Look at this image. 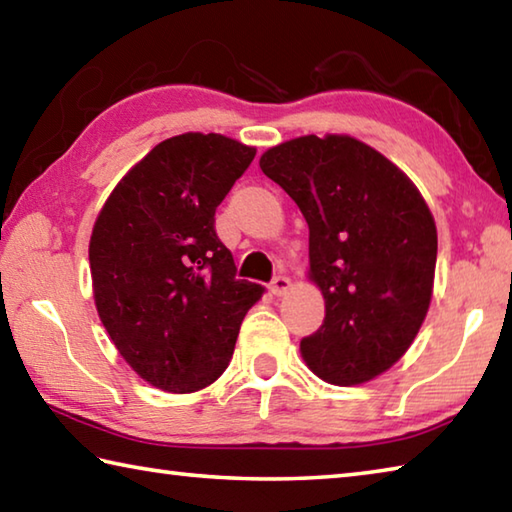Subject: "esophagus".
<instances>
[{
  "label": "esophagus",
  "mask_w": 512,
  "mask_h": 512,
  "mask_svg": "<svg viewBox=\"0 0 512 512\" xmlns=\"http://www.w3.org/2000/svg\"><path fill=\"white\" fill-rule=\"evenodd\" d=\"M288 288H291V280H288L286 275H277V277H273V282H271V293L273 295H284Z\"/></svg>",
  "instance_id": "obj_1"
}]
</instances>
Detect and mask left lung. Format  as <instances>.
Listing matches in <instances>:
<instances>
[{"instance_id": "8db88e82", "label": "left lung", "mask_w": 512, "mask_h": 512, "mask_svg": "<svg viewBox=\"0 0 512 512\" xmlns=\"http://www.w3.org/2000/svg\"><path fill=\"white\" fill-rule=\"evenodd\" d=\"M259 167L309 224L324 322L300 342L306 367L331 385L367 383L401 360L430 309L432 212L403 170L351 136L293 138Z\"/></svg>"}]
</instances>
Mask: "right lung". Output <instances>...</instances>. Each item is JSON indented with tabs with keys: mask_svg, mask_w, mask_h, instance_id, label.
<instances>
[{
	"mask_svg": "<svg viewBox=\"0 0 512 512\" xmlns=\"http://www.w3.org/2000/svg\"><path fill=\"white\" fill-rule=\"evenodd\" d=\"M221 134L172 136L138 161L102 206L89 241L94 300L120 356L163 392L224 374L264 288L237 280L215 210L255 159Z\"/></svg>",
	"mask_w": 512,
	"mask_h": 512,
	"instance_id": "1",
	"label": "right lung"
}]
</instances>
